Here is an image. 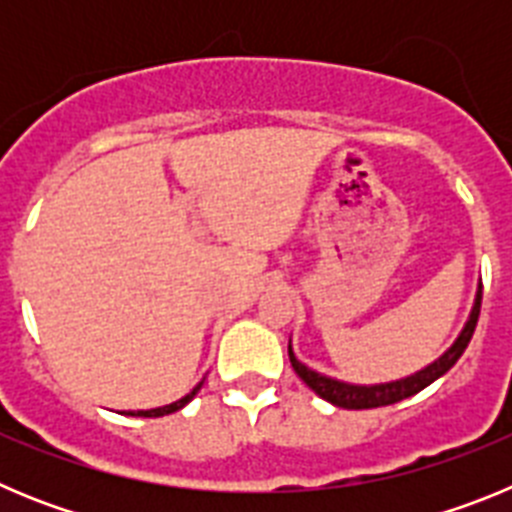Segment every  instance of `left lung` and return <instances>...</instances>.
Segmentation results:
<instances>
[{
  "label": "left lung",
  "instance_id": "1",
  "mask_svg": "<svg viewBox=\"0 0 512 512\" xmlns=\"http://www.w3.org/2000/svg\"><path fill=\"white\" fill-rule=\"evenodd\" d=\"M479 305H482V287L477 292V300H474L472 315H469L467 325L459 333V338L454 341V346L436 359L433 364H428L420 372L410 374L405 379H397V382H384V384H348V382H338V379H330L325 374L312 372L302 364L300 359L295 356L292 346L287 348L289 351V361H292V369L297 372V377L310 387L312 392L323 400H328L330 405H336V408H346V410H369V408H382V405H395V402L405 400V397L418 395L420 390H425L428 384L436 382L438 377L449 372L451 366L459 361V356L464 354V348L469 346L474 336V328H477L479 320Z\"/></svg>",
  "mask_w": 512,
  "mask_h": 512
}]
</instances>
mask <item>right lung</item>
<instances>
[{
	"label": "right lung",
	"instance_id": "right-lung-1",
	"mask_svg": "<svg viewBox=\"0 0 512 512\" xmlns=\"http://www.w3.org/2000/svg\"><path fill=\"white\" fill-rule=\"evenodd\" d=\"M200 387H202V382L197 384V387H194L192 392H189V395H184L182 400H176V402H171V405H164V408H153V410H130L128 415H135V418H161V415H169V413H176V410H182L184 405H187L189 400H192L194 395H197V392H200Z\"/></svg>",
	"mask_w": 512,
	"mask_h": 512
}]
</instances>
